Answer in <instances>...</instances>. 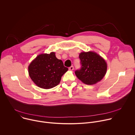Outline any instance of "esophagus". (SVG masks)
<instances>
[{
    "mask_svg": "<svg viewBox=\"0 0 135 135\" xmlns=\"http://www.w3.org/2000/svg\"><path fill=\"white\" fill-rule=\"evenodd\" d=\"M69 70H74V67L72 66H71V67H70L69 68Z\"/></svg>",
    "mask_w": 135,
    "mask_h": 135,
    "instance_id": "34e87169",
    "label": "esophagus"
}]
</instances>
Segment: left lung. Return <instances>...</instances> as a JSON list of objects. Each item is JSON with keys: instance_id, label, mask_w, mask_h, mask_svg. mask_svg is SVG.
I'll list each match as a JSON object with an SVG mask.
<instances>
[{"instance_id": "1", "label": "left lung", "mask_w": 135, "mask_h": 135, "mask_svg": "<svg viewBox=\"0 0 135 135\" xmlns=\"http://www.w3.org/2000/svg\"><path fill=\"white\" fill-rule=\"evenodd\" d=\"M79 57L82 67L75 73L83 83L94 84L104 78L107 72V64L102 56L94 51H84L80 53Z\"/></svg>"}]
</instances>
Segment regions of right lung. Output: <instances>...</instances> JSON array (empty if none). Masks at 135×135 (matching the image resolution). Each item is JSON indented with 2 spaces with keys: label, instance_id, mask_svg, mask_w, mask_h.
I'll return each instance as SVG.
<instances>
[{
  "label": "right lung",
  "instance_id": "add662e5",
  "mask_svg": "<svg viewBox=\"0 0 135 135\" xmlns=\"http://www.w3.org/2000/svg\"><path fill=\"white\" fill-rule=\"evenodd\" d=\"M68 70L62 61L56 58L54 52L38 55L28 66L31 80L37 86L44 89L58 85L61 77Z\"/></svg>",
  "mask_w": 135,
  "mask_h": 135
}]
</instances>
